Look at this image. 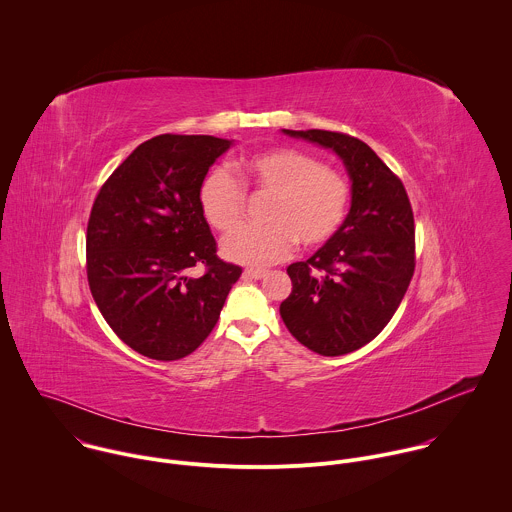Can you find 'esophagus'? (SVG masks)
Wrapping results in <instances>:
<instances>
[{
	"label": "esophagus",
	"instance_id": "1",
	"mask_svg": "<svg viewBox=\"0 0 512 512\" xmlns=\"http://www.w3.org/2000/svg\"><path fill=\"white\" fill-rule=\"evenodd\" d=\"M244 276L246 278H252V280H260L266 276V270H260V268H246L244 270Z\"/></svg>",
	"mask_w": 512,
	"mask_h": 512
}]
</instances>
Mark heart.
I'll return each instance as SVG.
<instances>
[{
	"label": "heart",
	"instance_id": "obj_1",
	"mask_svg": "<svg viewBox=\"0 0 512 512\" xmlns=\"http://www.w3.org/2000/svg\"><path fill=\"white\" fill-rule=\"evenodd\" d=\"M236 172L214 167L198 186V204L206 222L232 230L244 216L246 188L270 196L264 208L266 224H246L222 240L226 258L266 266L286 258L296 242L314 250L328 244L343 226L351 186L336 169L298 149H268L242 159Z\"/></svg>",
	"mask_w": 512,
	"mask_h": 512
}]
</instances>
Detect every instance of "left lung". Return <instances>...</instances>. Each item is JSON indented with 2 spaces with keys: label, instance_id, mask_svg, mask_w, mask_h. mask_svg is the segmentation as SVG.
Listing matches in <instances>:
<instances>
[{
  "label": "left lung",
  "instance_id": "8db88e82",
  "mask_svg": "<svg viewBox=\"0 0 512 512\" xmlns=\"http://www.w3.org/2000/svg\"><path fill=\"white\" fill-rule=\"evenodd\" d=\"M336 151L351 178L340 232L306 262L288 266L292 294L280 304L290 334L320 355H343L377 338L415 272L413 208L401 178L363 141L336 131H290Z\"/></svg>",
  "mask_w": 512,
  "mask_h": 512
}]
</instances>
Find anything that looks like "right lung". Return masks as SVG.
<instances>
[{
    "mask_svg": "<svg viewBox=\"0 0 512 512\" xmlns=\"http://www.w3.org/2000/svg\"><path fill=\"white\" fill-rule=\"evenodd\" d=\"M230 141L159 135L101 186L87 222V280L111 330L159 361L192 353L220 318L242 268L216 256L198 186ZM202 265L200 279L189 268Z\"/></svg>",
    "mask_w": 512,
    "mask_h": 512,
    "instance_id": "obj_1",
    "label": "right lung"
}]
</instances>
